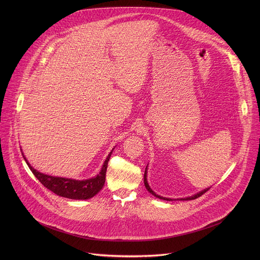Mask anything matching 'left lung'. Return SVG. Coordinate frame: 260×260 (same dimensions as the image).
<instances>
[{
  "label": "left lung",
  "mask_w": 260,
  "mask_h": 260,
  "mask_svg": "<svg viewBox=\"0 0 260 260\" xmlns=\"http://www.w3.org/2000/svg\"><path fill=\"white\" fill-rule=\"evenodd\" d=\"M144 184H145V187H146V189L149 191L152 196H154V197H156L157 199H160V200H164V201H173V200H171V199H168V198H164V197H160V196H158V194H156L151 188H150V186H149V184H148V182H147V168H146V170H145V173H144ZM211 187H209V188H206V189H204V190H202L201 192H199V193H197V194H194V196H192V197H189V198H185V199H181V200H183V201H190V200H196V199H198V198H200L201 196H203L205 192H207L209 189H210Z\"/></svg>",
  "instance_id": "1"
}]
</instances>
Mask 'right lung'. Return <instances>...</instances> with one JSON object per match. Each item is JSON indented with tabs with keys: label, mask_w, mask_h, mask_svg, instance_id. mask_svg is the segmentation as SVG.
Returning <instances> with one entry per match:
<instances>
[{
	"label": "right lung",
	"mask_w": 260,
	"mask_h": 260,
	"mask_svg": "<svg viewBox=\"0 0 260 260\" xmlns=\"http://www.w3.org/2000/svg\"><path fill=\"white\" fill-rule=\"evenodd\" d=\"M113 151V150H112ZM112 151L109 153L107 156L101 172L93 178L87 180H74L68 178H60V177H53L49 175L42 174L35 170L24 157L29 170L32 172L35 177L38 179L42 185L52 191L53 193L72 200H88L94 197L104 186L105 180H106V172L108 167V161L110 159Z\"/></svg>",
	"instance_id": "1"
}]
</instances>
